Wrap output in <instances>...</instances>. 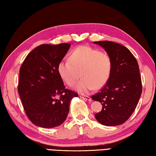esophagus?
<instances>
[{"label":"esophagus","instance_id":"esophagus-1","mask_svg":"<svg viewBox=\"0 0 156 156\" xmlns=\"http://www.w3.org/2000/svg\"><path fill=\"white\" fill-rule=\"evenodd\" d=\"M81 98H82L83 99H84V100L86 101H90L91 99L89 96H87V95H82V94H81V95H80Z\"/></svg>","mask_w":156,"mask_h":156}]
</instances>
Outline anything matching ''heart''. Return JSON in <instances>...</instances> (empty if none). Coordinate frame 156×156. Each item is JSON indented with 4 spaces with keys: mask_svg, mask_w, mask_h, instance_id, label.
Listing matches in <instances>:
<instances>
[{
    "mask_svg": "<svg viewBox=\"0 0 156 156\" xmlns=\"http://www.w3.org/2000/svg\"><path fill=\"white\" fill-rule=\"evenodd\" d=\"M112 61L108 53L86 45H81L70 54V59H62L57 66L58 75L68 86H76V90L88 93L94 88L103 87L111 73Z\"/></svg>",
    "mask_w": 156,
    "mask_h": 156,
    "instance_id": "1",
    "label": "heart"
}]
</instances>
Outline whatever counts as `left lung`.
<instances>
[{
  "instance_id": "8db88e82",
  "label": "left lung",
  "mask_w": 156,
  "mask_h": 156,
  "mask_svg": "<svg viewBox=\"0 0 156 156\" xmlns=\"http://www.w3.org/2000/svg\"><path fill=\"white\" fill-rule=\"evenodd\" d=\"M110 55L112 61L109 80L92 99L102 104L95 115L104 126H118L128 119L136 109L142 93V80L136 58L128 48L119 43L95 41Z\"/></svg>"
}]
</instances>
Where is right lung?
Segmentation results:
<instances>
[{"label": "right lung", "instance_id": "1", "mask_svg": "<svg viewBox=\"0 0 156 156\" xmlns=\"http://www.w3.org/2000/svg\"><path fill=\"white\" fill-rule=\"evenodd\" d=\"M70 47L66 43L42 44L27 55L20 68L18 91L27 116L45 129L63 123L70 101L78 94L66 89L57 66Z\"/></svg>", "mask_w": 156, "mask_h": 156}]
</instances>
